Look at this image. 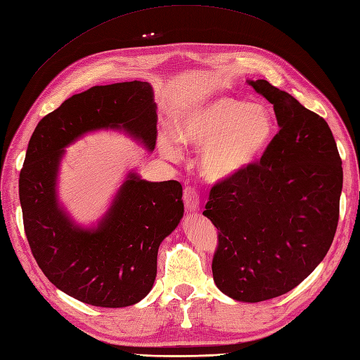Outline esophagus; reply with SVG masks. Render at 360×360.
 Returning <instances> with one entry per match:
<instances>
[{
    "label": "esophagus",
    "mask_w": 360,
    "mask_h": 360,
    "mask_svg": "<svg viewBox=\"0 0 360 360\" xmlns=\"http://www.w3.org/2000/svg\"><path fill=\"white\" fill-rule=\"evenodd\" d=\"M184 205L190 211H196L199 208V195L195 187L187 186L184 188Z\"/></svg>",
    "instance_id": "1"
}]
</instances>
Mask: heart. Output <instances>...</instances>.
I'll return each instance as SVG.
<instances>
[{
  "label": "heart",
  "instance_id": "heart-1",
  "mask_svg": "<svg viewBox=\"0 0 360 360\" xmlns=\"http://www.w3.org/2000/svg\"><path fill=\"white\" fill-rule=\"evenodd\" d=\"M176 138L187 146H203L200 169L210 181L237 176L268 149L275 134L272 114L260 105L231 97L184 109L174 122ZM172 134L161 135V150L178 160L181 150Z\"/></svg>",
  "mask_w": 360,
  "mask_h": 360
}]
</instances>
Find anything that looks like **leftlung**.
<instances>
[{
    "label": "left lung",
    "mask_w": 360,
    "mask_h": 360,
    "mask_svg": "<svg viewBox=\"0 0 360 360\" xmlns=\"http://www.w3.org/2000/svg\"><path fill=\"white\" fill-rule=\"evenodd\" d=\"M250 85L274 105L280 129L260 162L213 186L204 216L217 228L216 285L259 302L297 288L328 252L342 161L324 118L268 80Z\"/></svg>",
    "instance_id": "8db88e82"
}]
</instances>
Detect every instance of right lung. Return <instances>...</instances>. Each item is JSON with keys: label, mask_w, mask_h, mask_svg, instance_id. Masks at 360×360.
Listing matches in <instances>:
<instances>
[{"label": "right lung", "mask_w": 360, "mask_h": 360, "mask_svg": "<svg viewBox=\"0 0 360 360\" xmlns=\"http://www.w3.org/2000/svg\"><path fill=\"white\" fill-rule=\"evenodd\" d=\"M103 127L124 129L153 150L152 86L138 80L92 86L45 115L27 147L20 200L27 240L45 276L91 306L126 307L152 289L158 248L184 214L182 186L149 182L131 173L96 229L72 225L56 198L62 149Z\"/></svg>", "instance_id": "1"}]
</instances>
